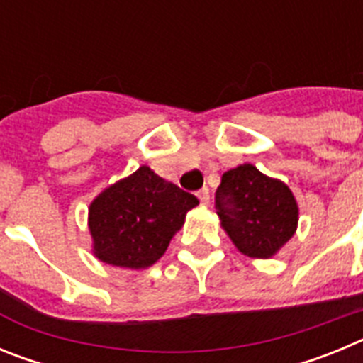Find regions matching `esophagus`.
I'll return each instance as SVG.
<instances>
[{
  "instance_id": "obj_1",
  "label": "esophagus",
  "mask_w": 363,
  "mask_h": 363,
  "mask_svg": "<svg viewBox=\"0 0 363 363\" xmlns=\"http://www.w3.org/2000/svg\"><path fill=\"white\" fill-rule=\"evenodd\" d=\"M196 196H198V200H200V203H201V205H209V200H211V196H209V189H207V187L200 189V191L196 192Z\"/></svg>"
}]
</instances>
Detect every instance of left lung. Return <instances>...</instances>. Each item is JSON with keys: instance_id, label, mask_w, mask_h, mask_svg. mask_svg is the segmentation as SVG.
Listing matches in <instances>:
<instances>
[{"instance_id": "obj_1", "label": "left lung", "mask_w": 363, "mask_h": 363, "mask_svg": "<svg viewBox=\"0 0 363 363\" xmlns=\"http://www.w3.org/2000/svg\"><path fill=\"white\" fill-rule=\"evenodd\" d=\"M216 213L236 249L251 258H271L296 233L298 205L291 189L251 163L223 172Z\"/></svg>"}]
</instances>
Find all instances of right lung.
Segmentation results:
<instances>
[{"label":"right lung","mask_w":363,"mask_h":363,"mask_svg":"<svg viewBox=\"0 0 363 363\" xmlns=\"http://www.w3.org/2000/svg\"><path fill=\"white\" fill-rule=\"evenodd\" d=\"M198 203L194 194L142 165L92 200L89 230L94 256L116 267H150Z\"/></svg>","instance_id":"obj_1"}]
</instances>
